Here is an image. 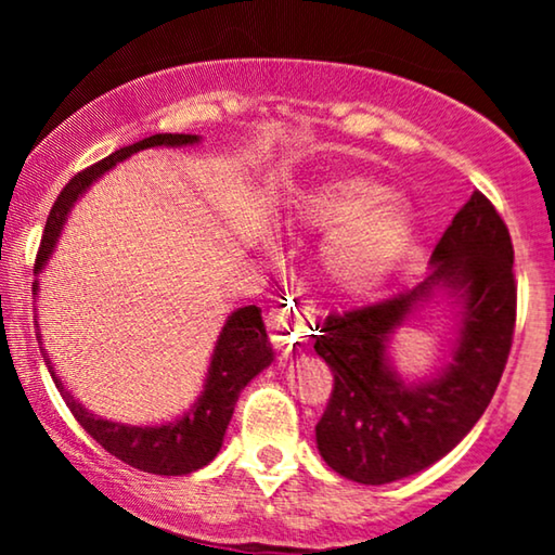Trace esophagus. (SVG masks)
<instances>
[{
	"mask_svg": "<svg viewBox=\"0 0 555 555\" xmlns=\"http://www.w3.org/2000/svg\"><path fill=\"white\" fill-rule=\"evenodd\" d=\"M269 331L271 339L276 341L279 349H297L308 341V328L295 321L292 310H273L269 315Z\"/></svg>",
	"mask_w": 555,
	"mask_h": 555,
	"instance_id": "34e87169",
	"label": "esophagus"
}]
</instances>
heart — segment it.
Returning a JSON list of instances; mask_svg holds the SVG:
<instances>
[{
	"instance_id": "obj_1",
	"label": "heart",
	"mask_w": 555,
	"mask_h": 555,
	"mask_svg": "<svg viewBox=\"0 0 555 555\" xmlns=\"http://www.w3.org/2000/svg\"><path fill=\"white\" fill-rule=\"evenodd\" d=\"M302 216L313 227H340L323 250V271L352 297L378 289L415 234L410 203L362 177L321 184L305 197Z\"/></svg>"
}]
</instances>
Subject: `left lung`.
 <instances>
[{
  "mask_svg": "<svg viewBox=\"0 0 555 555\" xmlns=\"http://www.w3.org/2000/svg\"><path fill=\"white\" fill-rule=\"evenodd\" d=\"M430 260V276L415 289L331 313L315 336V352L334 375L315 425L318 451L334 473L362 486L415 475L449 454L486 412L512 352L514 245L480 190L446 227ZM438 283L465 292L461 349L443 376L406 387L387 371L385 336Z\"/></svg>",
  "mask_w": 555,
  "mask_h": 555,
  "instance_id": "1",
  "label": "left lung"
}]
</instances>
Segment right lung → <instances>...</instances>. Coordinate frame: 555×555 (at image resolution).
Listing matches in <instances>:
<instances>
[{"mask_svg":"<svg viewBox=\"0 0 555 555\" xmlns=\"http://www.w3.org/2000/svg\"><path fill=\"white\" fill-rule=\"evenodd\" d=\"M195 140L197 135L158 132V135L125 145V149L114 151V154L95 162L93 167L78 171V175L62 188L52 211H49L47 227H43L41 234V245H38L36 253L34 273L41 271V266L47 263L49 256H52L69 206H73L75 197H78L88 184L99 180L104 171H109L114 164H119L122 158L138 154V151L143 149H151V145H188L195 143ZM271 360L273 352L260 308H256V305L240 308L237 313H232V318H229L219 341H216L211 371H208L203 397L197 399V404L182 420L162 425V428H135V425H119L109 423V420L93 417L91 412L82 410L78 401L62 388V380L54 378V371L52 378L56 388H60L65 404L69 406V412H73L75 420L80 423V428L86 430L95 443L104 446L112 456H117L119 462L151 475H190L195 473V469L206 467V464L219 454L240 391L250 384L266 365H271Z\"/></svg>","mask_w":555,"mask_h":555,"instance_id":"add662e5","label":"right lung"}]
</instances>
